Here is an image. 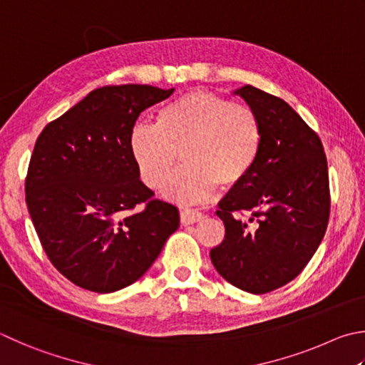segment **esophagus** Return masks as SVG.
<instances>
[{
    "label": "esophagus",
    "mask_w": 365,
    "mask_h": 365,
    "mask_svg": "<svg viewBox=\"0 0 365 365\" xmlns=\"http://www.w3.org/2000/svg\"><path fill=\"white\" fill-rule=\"evenodd\" d=\"M202 218H204V215L196 209H183V210H180L182 225H193V223L201 222Z\"/></svg>",
    "instance_id": "34e87169"
}]
</instances>
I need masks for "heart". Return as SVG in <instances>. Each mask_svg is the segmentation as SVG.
<instances>
[{
    "label": "heart",
    "mask_w": 365,
    "mask_h": 365,
    "mask_svg": "<svg viewBox=\"0 0 365 365\" xmlns=\"http://www.w3.org/2000/svg\"><path fill=\"white\" fill-rule=\"evenodd\" d=\"M262 129L247 105L205 91L188 92L160 110L156 125L132 130L129 148L142 182L160 190L182 156L164 193L172 201L201 202L217 185L235 188L254 169Z\"/></svg>",
    "instance_id": "obj_1"
}]
</instances>
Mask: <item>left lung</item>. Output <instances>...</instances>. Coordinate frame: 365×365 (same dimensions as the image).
I'll list each match as a JSON object with an SVG mask.
<instances>
[{
    "mask_svg": "<svg viewBox=\"0 0 365 365\" xmlns=\"http://www.w3.org/2000/svg\"><path fill=\"white\" fill-rule=\"evenodd\" d=\"M235 94L257 115L262 147L249 177L218 204L225 240L210 260L235 287L267 294L295 279L326 235L327 158L321 138L282 98L254 86Z\"/></svg>",
    "mask_w": 365,
    "mask_h": 365,
    "instance_id": "8db88e82",
    "label": "left lung"
}]
</instances>
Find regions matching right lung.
<instances>
[{
  "mask_svg": "<svg viewBox=\"0 0 365 365\" xmlns=\"http://www.w3.org/2000/svg\"><path fill=\"white\" fill-rule=\"evenodd\" d=\"M172 92L103 86L38 137L25 201L46 255L79 287L110 294L130 286L178 228V209L153 200L129 148L137 118ZM138 203L143 209L132 212Z\"/></svg>",
  "mask_w": 365,
  "mask_h": 365,
  "instance_id": "add662e5",
  "label": "right lung"
}]
</instances>
